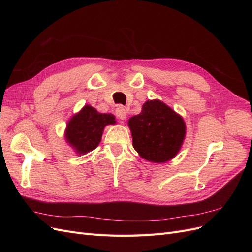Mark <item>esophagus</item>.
I'll use <instances>...</instances> for the list:
<instances>
[{
	"instance_id": "obj_1",
	"label": "esophagus",
	"mask_w": 252,
	"mask_h": 252,
	"mask_svg": "<svg viewBox=\"0 0 252 252\" xmlns=\"http://www.w3.org/2000/svg\"><path fill=\"white\" fill-rule=\"evenodd\" d=\"M116 116L117 118H119L120 120H125L126 116H127V111L126 109L123 107V106H118L116 108Z\"/></svg>"
}]
</instances>
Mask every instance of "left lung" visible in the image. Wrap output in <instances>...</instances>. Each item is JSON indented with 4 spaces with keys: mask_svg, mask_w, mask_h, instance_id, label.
Instances as JSON below:
<instances>
[{
    "mask_svg": "<svg viewBox=\"0 0 252 252\" xmlns=\"http://www.w3.org/2000/svg\"><path fill=\"white\" fill-rule=\"evenodd\" d=\"M132 144L147 161L164 163L178 154L186 127L183 119L163 102L147 101L142 112L128 121Z\"/></svg>",
    "mask_w": 252,
    "mask_h": 252,
    "instance_id": "obj_1",
    "label": "left lung"
}]
</instances>
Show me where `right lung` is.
I'll return each mask as SVG.
<instances>
[{"label":"right lung","mask_w":252,"mask_h":252,"mask_svg":"<svg viewBox=\"0 0 252 252\" xmlns=\"http://www.w3.org/2000/svg\"><path fill=\"white\" fill-rule=\"evenodd\" d=\"M114 123L112 114L100 113L89 105L84 106L67 124L66 139L79 154H86L100 144L104 127Z\"/></svg>","instance_id":"1"}]
</instances>
